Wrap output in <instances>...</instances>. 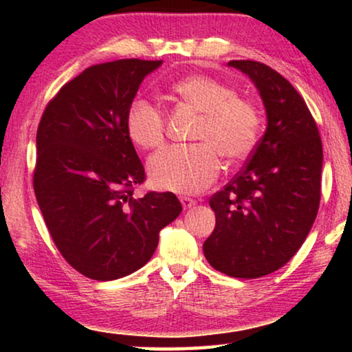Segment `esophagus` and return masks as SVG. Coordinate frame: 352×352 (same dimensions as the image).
<instances>
[{
  "instance_id": "obj_1",
  "label": "esophagus",
  "mask_w": 352,
  "mask_h": 352,
  "mask_svg": "<svg viewBox=\"0 0 352 352\" xmlns=\"http://www.w3.org/2000/svg\"><path fill=\"white\" fill-rule=\"evenodd\" d=\"M179 200H181L182 208H184V210H187V208H192V206L195 205V200H194V199H190V197L181 195V197H179Z\"/></svg>"
}]
</instances>
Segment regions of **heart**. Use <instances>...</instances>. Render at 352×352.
<instances>
[{
	"label": "heart",
	"instance_id": "1",
	"mask_svg": "<svg viewBox=\"0 0 352 352\" xmlns=\"http://www.w3.org/2000/svg\"><path fill=\"white\" fill-rule=\"evenodd\" d=\"M182 102L200 113L192 139L197 144L170 147L152 157L148 175L162 189L197 194L218 177L221 158L240 162L248 157L259 136V115L248 100L235 98L232 88L206 75H190L171 85ZM124 126L136 146L157 151L165 142L162 110L147 99H134Z\"/></svg>",
	"mask_w": 352,
	"mask_h": 352
}]
</instances>
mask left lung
<instances>
[{"mask_svg":"<svg viewBox=\"0 0 352 352\" xmlns=\"http://www.w3.org/2000/svg\"><path fill=\"white\" fill-rule=\"evenodd\" d=\"M261 94L267 128L247 165L211 195L216 226L204 253L237 278L267 276L295 256L320 204L322 141L305 99L290 81L256 60H230Z\"/></svg>","mask_w":352,"mask_h":352,"instance_id":"left-lung-1","label":"left lung"}]
</instances>
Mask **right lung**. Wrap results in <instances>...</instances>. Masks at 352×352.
I'll use <instances>...</instances> for the list:
<instances>
[{"label":"right lung","instance_id":"right-lung-1","mask_svg":"<svg viewBox=\"0 0 352 352\" xmlns=\"http://www.w3.org/2000/svg\"><path fill=\"white\" fill-rule=\"evenodd\" d=\"M160 65L120 59L89 67L62 86L38 124L36 201L62 256L93 280L141 269L182 211L173 192L133 195L146 171L124 117L144 76Z\"/></svg>","mask_w":352,"mask_h":352}]
</instances>
